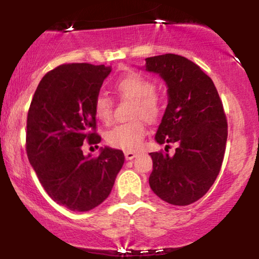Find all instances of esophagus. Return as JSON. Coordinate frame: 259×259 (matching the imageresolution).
Segmentation results:
<instances>
[{"label":"esophagus","mask_w":259,"mask_h":259,"mask_svg":"<svg viewBox=\"0 0 259 259\" xmlns=\"http://www.w3.org/2000/svg\"><path fill=\"white\" fill-rule=\"evenodd\" d=\"M124 154H125V158H126L127 160L134 159L136 156H138V153H136V152H132V151H126V152L124 153Z\"/></svg>","instance_id":"esophagus-1"}]
</instances>
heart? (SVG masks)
<instances>
[{
	"instance_id": "1",
	"label": "heart",
	"mask_w": 259,
	"mask_h": 259,
	"mask_svg": "<svg viewBox=\"0 0 259 259\" xmlns=\"http://www.w3.org/2000/svg\"><path fill=\"white\" fill-rule=\"evenodd\" d=\"M114 90L120 97L133 100L132 117L141 116L153 123L160 115V102L157 97L156 84L141 73L130 72L114 82ZM95 115L102 123H109L113 117V102L106 95H97L94 103ZM146 127L141 118L130 123L118 124L106 134V141L109 146L124 151H136L141 145Z\"/></svg>"
}]
</instances>
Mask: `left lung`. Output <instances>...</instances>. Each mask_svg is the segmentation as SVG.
I'll return each instance as SVG.
<instances>
[{"label": "left lung", "instance_id": "1", "mask_svg": "<svg viewBox=\"0 0 259 259\" xmlns=\"http://www.w3.org/2000/svg\"><path fill=\"white\" fill-rule=\"evenodd\" d=\"M146 69L168 85V106L154 139L165 150L178 145L174 156L150 153L153 170L148 181L163 201L187 206L207 194L221 171L227 115L212 79L190 59L173 53L154 56L146 58Z\"/></svg>", "mask_w": 259, "mask_h": 259}]
</instances>
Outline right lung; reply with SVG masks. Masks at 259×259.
Masks as SVG:
<instances>
[{
    "label": "right lung",
    "instance_id": "obj_1",
    "mask_svg": "<svg viewBox=\"0 0 259 259\" xmlns=\"http://www.w3.org/2000/svg\"><path fill=\"white\" fill-rule=\"evenodd\" d=\"M111 68L62 64L41 79L26 119V154L38 181L53 201L86 212L111 194L124 164L120 150L105 147L84 156L82 144L97 145L95 99Z\"/></svg>",
    "mask_w": 259,
    "mask_h": 259
}]
</instances>
